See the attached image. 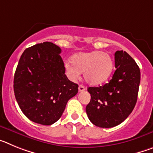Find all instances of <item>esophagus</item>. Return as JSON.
Returning <instances> with one entry per match:
<instances>
[{
    "label": "esophagus",
    "mask_w": 153,
    "mask_h": 153,
    "mask_svg": "<svg viewBox=\"0 0 153 153\" xmlns=\"http://www.w3.org/2000/svg\"><path fill=\"white\" fill-rule=\"evenodd\" d=\"M78 90H79V92H83L84 90H86V88H85V86H83V85H79Z\"/></svg>",
    "instance_id": "obj_1"
}]
</instances>
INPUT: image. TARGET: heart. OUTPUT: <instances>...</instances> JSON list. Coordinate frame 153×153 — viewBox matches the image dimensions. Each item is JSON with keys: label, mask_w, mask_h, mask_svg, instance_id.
<instances>
[{"label": "heart", "mask_w": 153, "mask_h": 153, "mask_svg": "<svg viewBox=\"0 0 153 153\" xmlns=\"http://www.w3.org/2000/svg\"><path fill=\"white\" fill-rule=\"evenodd\" d=\"M114 60L109 53L102 51H91L76 53L66 64L67 72L75 79L83 73L86 83L99 86L107 81L114 70Z\"/></svg>", "instance_id": "heart-1"}]
</instances>
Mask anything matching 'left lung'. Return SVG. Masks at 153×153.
Instances as JSON below:
<instances>
[{
  "instance_id": "8db88e82",
  "label": "left lung",
  "mask_w": 153,
  "mask_h": 153,
  "mask_svg": "<svg viewBox=\"0 0 153 153\" xmlns=\"http://www.w3.org/2000/svg\"><path fill=\"white\" fill-rule=\"evenodd\" d=\"M113 77L108 83L89 87L90 102L86 107L90 122L101 128H111L123 123L134 109L140 83V70L126 51L115 53Z\"/></svg>"
}]
</instances>
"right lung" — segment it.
I'll list each match as a JSON object with an SVG mask.
<instances>
[{
    "instance_id": "right-lung-1",
    "label": "right lung",
    "mask_w": 153,
    "mask_h": 153,
    "mask_svg": "<svg viewBox=\"0 0 153 153\" xmlns=\"http://www.w3.org/2000/svg\"><path fill=\"white\" fill-rule=\"evenodd\" d=\"M61 49L51 42L27 48L13 79V91L21 111L30 120L49 126L61 117L78 85L65 75Z\"/></svg>"
}]
</instances>
